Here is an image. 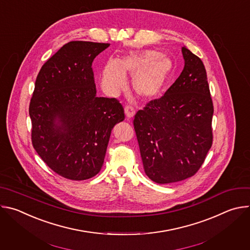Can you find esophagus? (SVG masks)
<instances>
[{
  "label": "esophagus",
  "instance_id": "34e87169",
  "mask_svg": "<svg viewBox=\"0 0 250 250\" xmlns=\"http://www.w3.org/2000/svg\"><path fill=\"white\" fill-rule=\"evenodd\" d=\"M125 115L127 118H132L135 114V110L131 104H126L125 106Z\"/></svg>",
  "mask_w": 250,
  "mask_h": 250
}]
</instances>
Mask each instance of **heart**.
<instances>
[{"mask_svg": "<svg viewBox=\"0 0 250 250\" xmlns=\"http://www.w3.org/2000/svg\"><path fill=\"white\" fill-rule=\"evenodd\" d=\"M172 69L170 58L157 50L131 52L119 61L106 63L102 72L101 85L104 93L118 95L125 88L127 81L125 74H128L133 77L134 92L141 98L151 100L163 92Z\"/></svg>", "mask_w": 250, "mask_h": 250, "instance_id": "1", "label": "heart"}]
</instances>
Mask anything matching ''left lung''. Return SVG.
Returning a JSON list of instances; mask_svg holds the SVG:
<instances>
[{"mask_svg":"<svg viewBox=\"0 0 250 250\" xmlns=\"http://www.w3.org/2000/svg\"><path fill=\"white\" fill-rule=\"evenodd\" d=\"M185 66L165 94L137 111L133 126L146 174L158 184L194 176L212 145L213 104L203 61L182 47Z\"/></svg>","mask_w":250,"mask_h":250,"instance_id":"1","label":"left lung"}]
</instances>
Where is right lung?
<instances>
[{
  "label": "right lung",
  "instance_id": "add662e5",
  "mask_svg": "<svg viewBox=\"0 0 250 250\" xmlns=\"http://www.w3.org/2000/svg\"><path fill=\"white\" fill-rule=\"evenodd\" d=\"M109 46L70 42L42 65L35 80L28 111L32 146L52 171L70 180L100 172L112 129L125 120L118 99L96 96L92 63Z\"/></svg>",
  "mask_w": 250,
  "mask_h": 250
}]
</instances>
